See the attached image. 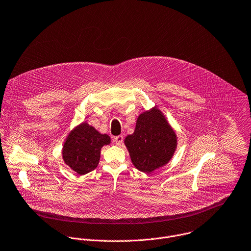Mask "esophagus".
<instances>
[{
	"mask_svg": "<svg viewBox=\"0 0 251 251\" xmlns=\"http://www.w3.org/2000/svg\"><path fill=\"white\" fill-rule=\"evenodd\" d=\"M113 141L115 142V144H116L117 146H120V145L122 144V142H123V136H122V135L116 136V137H114Z\"/></svg>",
	"mask_w": 251,
	"mask_h": 251,
	"instance_id": "1",
	"label": "esophagus"
}]
</instances>
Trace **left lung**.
I'll use <instances>...</instances> for the list:
<instances>
[{
  "label": "left lung",
  "instance_id": "8db88e82",
  "mask_svg": "<svg viewBox=\"0 0 251 251\" xmlns=\"http://www.w3.org/2000/svg\"><path fill=\"white\" fill-rule=\"evenodd\" d=\"M125 145L135 167L150 173L170 160L177 140L162 114L154 108L139 116L135 132L126 137Z\"/></svg>",
  "mask_w": 251,
  "mask_h": 251
}]
</instances>
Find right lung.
I'll list each match as a JSON object with an SVG mask.
<instances>
[{"instance_id":"right-lung-1","label":"right lung","mask_w":251,"mask_h":251,"mask_svg":"<svg viewBox=\"0 0 251 251\" xmlns=\"http://www.w3.org/2000/svg\"><path fill=\"white\" fill-rule=\"evenodd\" d=\"M110 143L107 135L82 123L67 138L63 146V160L80 175L93 171L99 164L100 149Z\"/></svg>"}]
</instances>
